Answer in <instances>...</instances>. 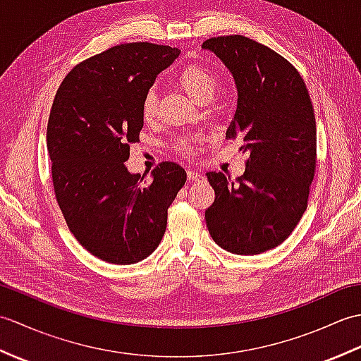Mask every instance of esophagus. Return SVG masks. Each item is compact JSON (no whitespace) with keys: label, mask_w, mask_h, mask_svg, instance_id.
I'll return each mask as SVG.
<instances>
[{"label":"esophagus","mask_w":361,"mask_h":361,"mask_svg":"<svg viewBox=\"0 0 361 361\" xmlns=\"http://www.w3.org/2000/svg\"><path fill=\"white\" fill-rule=\"evenodd\" d=\"M188 178L190 181H200L203 178V173L202 172H197V171H192V169H189V171H188Z\"/></svg>","instance_id":"obj_1"}]
</instances>
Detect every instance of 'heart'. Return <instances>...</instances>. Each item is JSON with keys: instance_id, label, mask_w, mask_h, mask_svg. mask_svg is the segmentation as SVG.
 <instances>
[{"instance_id": "obj_1", "label": "heart", "mask_w": 361, "mask_h": 361, "mask_svg": "<svg viewBox=\"0 0 361 361\" xmlns=\"http://www.w3.org/2000/svg\"><path fill=\"white\" fill-rule=\"evenodd\" d=\"M219 74L216 70L206 66L203 63H189L183 66L180 73L176 74V82L186 91V93L198 102H208L216 93L219 87ZM158 113V93L155 88H149L145 91L141 101V114L142 118L150 122L155 119ZM194 140H180L176 142V149L183 153H192Z\"/></svg>"}]
</instances>
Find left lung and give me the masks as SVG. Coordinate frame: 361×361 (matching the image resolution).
Masks as SVG:
<instances>
[{
  "label": "left lung",
  "instance_id": "1",
  "mask_svg": "<svg viewBox=\"0 0 361 361\" xmlns=\"http://www.w3.org/2000/svg\"><path fill=\"white\" fill-rule=\"evenodd\" d=\"M233 73L239 99L226 140L247 153L233 180L208 172L216 200L204 212L209 234L234 255L278 247L307 209L317 169V122L305 82L281 54L243 35L203 42Z\"/></svg>",
  "mask_w": 361,
  "mask_h": 361
}]
</instances>
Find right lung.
Returning <instances> with one entry per match:
<instances>
[{"label": "right lung", "mask_w": 361, "mask_h": 361, "mask_svg": "<svg viewBox=\"0 0 361 361\" xmlns=\"http://www.w3.org/2000/svg\"><path fill=\"white\" fill-rule=\"evenodd\" d=\"M178 54L147 42L113 46L75 65L54 97L46 132L54 194L78 242L109 264H136L157 250L186 183L172 161L150 181L126 166L144 126L142 96Z\"/></svg>", "instance_id": "add662e5"}]
</instances>
